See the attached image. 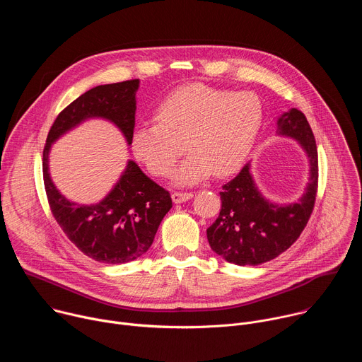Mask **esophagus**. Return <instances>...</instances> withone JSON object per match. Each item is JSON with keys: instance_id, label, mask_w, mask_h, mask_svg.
Wrapping results in <instances>:
<instances>
[{"instance_id": "1", "label": "esophagus", "mask_w": 362, "mask_h": 362, "mask_svg": "<svg viewBox=\"0 0 362 362\" xmlns=\"http://www.w3.org/2000/svg\"><path fill=\"white\" fill-rule=\"evenodd\" d=\"M192 197H193V193H190V192H173L172 193V200L175 203H183Z\"/></svg>"}]
</instances>
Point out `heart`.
Here are the masks:
<instances>
[{"label":"heart","mask_w":362,"mask_h":362,"mask_svg":"<svg viewBox=\"0 0 362 362\" xmlns=\"http://www.w3.org/2000/svg\"><path fill=\"white\" fill-rule=\"evenodd\" d=\"M156 123L136 126L134 158L159 177L172 175L182 154L190 156L175 175L180 186L196 185L212 173L236 172L247 159L259 134L264 107L253 93H238L204 84H187L169 93L154 109Z\"/></svg>","instance_id":"b5f03b06"}]
</instances>
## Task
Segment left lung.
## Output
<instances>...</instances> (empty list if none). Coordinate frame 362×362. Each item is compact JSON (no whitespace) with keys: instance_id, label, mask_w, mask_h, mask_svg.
Segmentation results:
<instances>
[{"instance_id":"left-lung-1","label":"left lung","mask_w":362,"mask_h":362,"mask_svg":"<svg viewBox=\"0 0 362 362\" xmlns=\"http://www.w3.org/2000/svg\"><path fill=\"white\" fill-rule=\"evenodd\" d=\"M278 136L296 140L309 163L303 194L292 203L269 202L257 189L245 165L239 175L222 186V209L206 230L214 252L235 265L256 267L285 252L300 235L313 214L318 189V151L305 115L289 109L276 120Z\"/></svg>"}]
</instances>
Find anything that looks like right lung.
Segmentation results:
<instances>
[{
	"label": "right lung",
	"instance_id": "1",
	"mask_svg": "<svg viewBox=\"0 0 362 362\" xmlns=\"http://www.w3.org/2000/svg\"><path fill=\"white\" fill-rule=\"evenodd\" d=\"M140 80L97 86L69 105L51 126L42 151V177L49 209L67 238L91 259L119 265L137 259L153 243L172 197L129 160L109 194L94 204H78L62 194L49 176L51 144L88 119L112 122L130 146Z\"/></svg>",
	"mask_w": 362,
	"mask_h": 362
}]
</instances>
